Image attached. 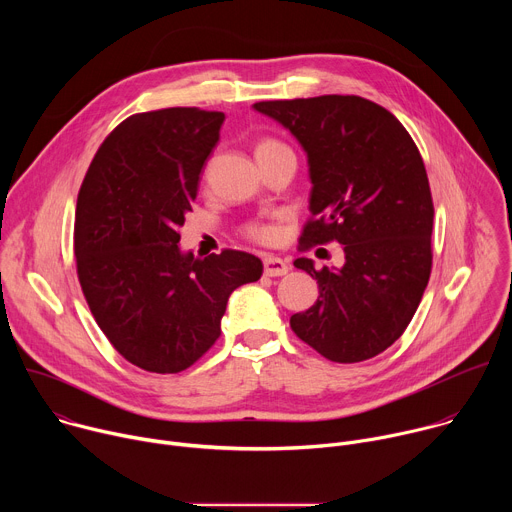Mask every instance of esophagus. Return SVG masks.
Returning <instances> with one entry per match:
<instances>
[{"label": "esophagus", "instance_id": "1", "mask_svg": "<svg viewBox=\"0 0 512 512\" xmlns=\"http://www.w3.org/2000/svg\"><path fill=\"white\" fill-rule=\"evenodd\" d=\"M263 271H265V275H269V277H279V275H285V273L289 271V267H287V263H285L283 259L273 257V255H267V257L263 259Z\"/></svg>", "mask_w": 512, "mask_h": 512}]
</instances>
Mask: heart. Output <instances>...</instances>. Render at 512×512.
Instances as JSON below:
<instances>
[{
    "mask_svg": "<svg viewBox=\"0 0 512 512\" xmlns=\"http://www.w3.org/2000/svg\"><path fill=\"white\" fill-rule=\"evenodd\" d=\"M283 150H287V148H285V145H283L281 141H277V139H273V137H265V139H261V141L255 145V156H257V160H263V158L273 156V154L283 152ZM245 233H247L249 239L259 241V243H269V241L273 239V235H275V231H273L269 225H263V223H253V225H249V227L245 229Z\"/></svg>",
    "mask_w": 512,
    "mask_h": 512,
    "instance_id": "b5f03b06",
    "label": "heart"
}]
</instances>
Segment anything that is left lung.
Returning a JSON list of instances; mask_svg holds the SVG:
<instances>
[{
	"label": "left lung",
	"instance_id": "1",
	"mask_svg": "<svg viewBox=\"0 0 512 512\" xmlns=\"http://www.w3.org/2000/svg\"><path fill=\"white\" fill-rule=\"evenodd\" d=\"M255 111L308 156L310 212L302 249L336 241L340 269L294 261L318 281L316 304L291 330L332 362L387 350L409 326L431 273L433 202L415 141L385 107L356 95L261 101Z\"/></svg>",
	"mask_w": 512,
	"mask_h": 512
}]
</instances>
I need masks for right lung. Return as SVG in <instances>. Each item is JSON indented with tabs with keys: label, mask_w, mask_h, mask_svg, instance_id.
Listing matches in <instances>:
<instances>
[{
	"label": "right lung",
	"mask_w": 512,
	"mask_h": 512,
	"mask_svg": "<svg viewBox=\"0 0 512 512\" xmlns=\"http://www.w3.org/2000/svg\"><path fill=\"white\" fill-rule=\"evenodd\" d=\"M225 113L170 107L121 121L83 180L75 257L85 300L113 348L135 367L186 371L221 336L233 291L257 281L259 257L225 249L200 259L180 227Z\"/></svg>",
	"instance_id": "obj_1"
}]
</instances>
